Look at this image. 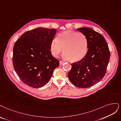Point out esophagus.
<instances>
[{
  "label": "esophagus",
  "mask_w": 121,
  "mask_h": 121,
  "mask_svg": "<svg viewBox=\"0 0 121 121\" xmlns=\"http://www.w3.org/2000/svg\"><path fill=\"white\" fill-rule=\"evenodd\" d=\"M64 63V62L63 61H60V62H59V64L61 65L62 64H63Z\"/></svg>",
  "instance_id": "34e87169"
}]
</instances>
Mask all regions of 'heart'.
<instances>
[{"label": "heart", "instance_id": "1", "mask_svg": "<svg viewBox=\"0 0 121 121\" xmlns=\"http://www.w3.org/2000/svg\"><path fill=\"white\" fill-rule=\"evenodd\" d=\"M62 58L64 60H72L78 62L86 56L88 49L87 38L82 33L66 30L58 34L56 39L51 42L49 49L52 55L59 56L62 51Z\"/></svg>", "mask_w": 121, "mask_h": 121}]
</instances>
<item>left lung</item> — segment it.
Returning <instances> with one entry per match:
<instances>
[{
	"label": "left lung",
	"mask_w": 121,
	"mask_h": 121,
	"mask_svg": "<svg viewBox=\"0 0 121 121\" xmlns=\"http://www.w3.org/2000/svg\"><path fill=\"white\" fill-rule=\"evenodd\" d=\"M77 30L85 35L88 41V52L83 59L71 64L68 78L72 83L79 88H88L102 80L106 73L110 53L104 38L88 28Z\"/></svg>",
	"instance_id": "1"
}]
</instances>
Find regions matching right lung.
Here are the masks:
<instances>
[{"label":"right lung","mask_w":121,"mask_h":121,"mask_svg":"<svg viewBox=\"0 0 121 121\" xmlns=\"http://www.w3.org/2000/svg\"><path fill=\"white\" fill-rule=\"evenodd\" d=\"M55 29L37 28L27 31L15 42L13 65L21 80L29 86L43 87L51 79L59 61L50 52L49 46Z\"/></svg>","instance_id":"right-lung-1"}]
</instances>
